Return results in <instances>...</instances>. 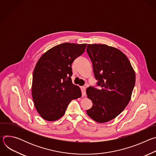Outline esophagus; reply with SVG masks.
Instances as JSON below:
<instances>
[{
  "mask_svg": "<svg viewBox=\"0 0 156 156\" xmlns=\"http://www.w3.org/2000/svg\"><path fill=\"white\" fill-rule=\"evenodd\" d=\"M86 86H82L81 87V93H82V96L85 97L86 96Z\"/></svg>",
  "mask_w": 156,
  "mask_h": 156,
  "instance_id": "obj_1",
  "label": "esophagus"
}]
</instances>
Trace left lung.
Here are the masks:
<instances>
[{
    "mask_svg": "<svg viewBox=\"0 0 156 156\" xmlns=\"http://www.w3.org/2000/svg\"><path fill=\"white\" fill-rule=\"evenodd\" d=\"M86 51L101 86L99 90L91 86L86 89L87 98L93 102L86 112L93 120L105 123L117 117L129 103L135 84V72L126 55L115 48L87 44Z\"/></svg>",
    "mask_w": 156,
    "mask_h": 156,
    "instance_id": "8db88e82",
    "label": "left lung"
}]
</instances>
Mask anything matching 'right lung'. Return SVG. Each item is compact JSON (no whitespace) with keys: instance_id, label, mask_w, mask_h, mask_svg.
<instances>
[{"instance_id":"right-lung-1","label":"right lung","mask_w":156,"mask_h":156,"mask_svg":"<svg viewBox=\"0 0 156 156\" xmlns=\"http://www.w3.org/2000/svg\"><path fill=\"white\" fill-rule=\"evenodd\" d=\"M86 45L58 44L43 54L36 63L31 94L35 108L43 119L58 120L71 101L81 97L80 88L72 83V64L84 52Z\"/></svg>"}]
</instances>
